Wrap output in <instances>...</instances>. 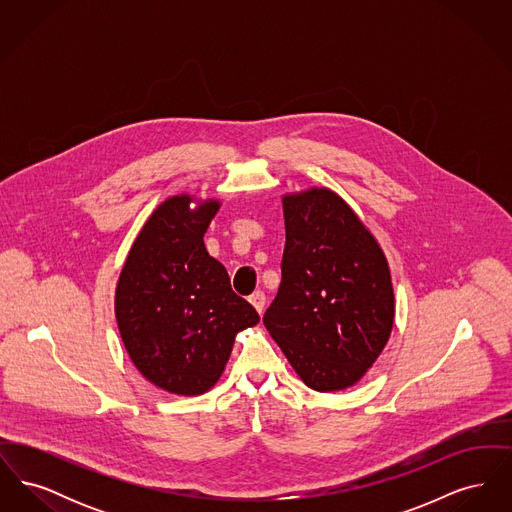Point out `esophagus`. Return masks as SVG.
Returning a JSON list of instances; mask_svg holds the SVG:
<instances>
[{
    "mask_svg": "<svg viewBox=\"0 0 512 512\" xmlns=\"http://www.w3.org/2000/svg\"><path fill=\"white\" fill-rule=\"evenodd\" d=\"M249 303H251V305L257 309V313L261 315V313H263V309H265L267 297H265V293L261 292V290H257V292H253L249 295Z\"/></svg>",
    "mask_w": 512,
    "mask_h": 512,
    "instance_id": "esophagus-1",
    "label": "esophagus"
}]
</instances>
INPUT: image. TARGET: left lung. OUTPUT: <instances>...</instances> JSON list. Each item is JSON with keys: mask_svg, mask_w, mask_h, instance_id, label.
Instances as JSON below:
<instances>
[{"mask_svg": "<svg viewBox=\"0 0 512 512\" xmlns=\"http://www.w3.org/2000/svg\"><path fill=\"white\" fill-rule=\"evenodd\" d=\"M282 282L263 317L313 390L357 384L390 340L395 303L382 247L326 188L284 195Z\"/></svg>", "mask_w": 512, "mask_h": 512, "instance_id": "left-lung-1", "label": "left lung"}]
</instances>
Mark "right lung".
Wrapping results in <instances>:
<instances>
[{"label":"right lung","mask_w":512,"mask_h":512,"mask_svg":"<svg viewBox=\"0 0 512 512\" xmlns=\"http://www.w3.org/2000/svg\"><path fill=\"white\" fill-rule=\"evenodd\" d=\"M190 203V195H172L151 213L115 293L117 324L132 363L151 384L176 395L211 390L236 334L259 322L203 244L219 201L207 199L195 209Z\"/></svg>","instance_id":"right-lung-1"}]
</instances>
